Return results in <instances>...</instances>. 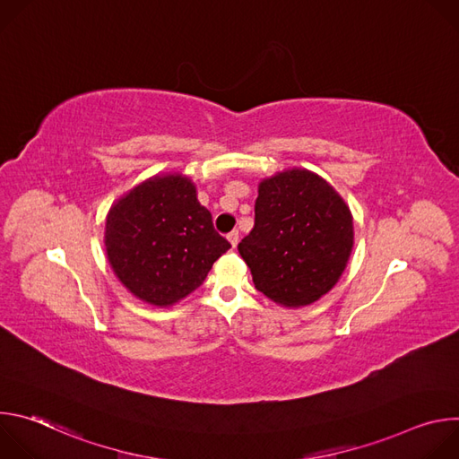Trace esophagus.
Here are the masks:
<instances>
[{
  "label": "esophagus",
  "mask_w": 459,
  "mask_h": 459,
  "mask_svg": "<svg viewBox=\"0 0 459 459\" xmlns=\"http://www.w3.org/2000/svg\"><path fill=\"white\" fill-rule=\"evenodd\" d=\"M227 239L230 241V245H232V247H236V245H238V241H239V232H238V230L229 232V234H227Z\"/></svg>",
  "instance_id": "obj_1"
}]
</instances>
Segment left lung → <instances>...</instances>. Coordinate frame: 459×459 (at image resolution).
<instances>
[{"label":"left lung","mask_w":459,"mask_h":459,"mask_svg":"<svg viewBox=\"0 0 459 459\" xmlns=\"http://www.w3.org/2000/svg\"><path fill=\"white\" fill-rule=\"evenodd\" d=\"M254 214V229L238 250L259 292L299 308L338 283L354 247V225L331 183L307 169L276 172L257 185Z\"/></svg>","instance_id":"8db88e82"}]
</instances>
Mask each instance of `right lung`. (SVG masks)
I'll return each mask as SVG.
<instances>
[{
    "instance_id": "add662e5",
    "label": "right lung",
    "mask_w": 459,
    "mask_h": 459,
    "mask_svg": "<svg viewBox=\"0 0 459 459\" xmlns=\"http://www.w3.org/2000/svg\"><path fill=\"white\" fill-rule=\"evenodd\" d=\"M229 248L195 185L179 172L145 179L107 214L108 264L123 287L149 305L170 307L186 298Z\"/></svg>"
}]
</instances>
